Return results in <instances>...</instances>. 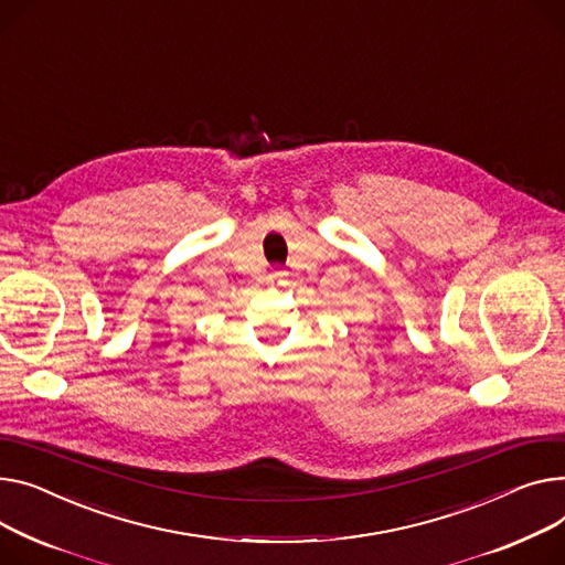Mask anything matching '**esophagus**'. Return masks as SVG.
<instances>
[{"label":"esophagus","instance_id":"esophagus-1","mask_svg":"<svg viewBox=\"0 0 565 565\" xmlns=\"http://www.w3.org/2000/svg\"><path fill=\"white\" fill-rule=\"evenodd\" d=\"M270 281H273V284H279V286H281V284L286 281V273H281V270L273 273V275H270Z\"/></svg>","mask_w":565,"mask_h":565}]
</instances>
